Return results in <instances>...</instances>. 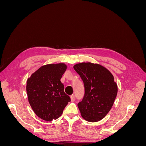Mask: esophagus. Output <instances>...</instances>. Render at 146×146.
Returning a JSON list of instances; mask_svg holds the SVG:
<instances>
[{"instance_id": "obj_1", "label": "esophagus", "mask_w": 146, "mask_h": 146, "mask_svg": "<svg viewBox=\"0 0 146 146\" xmlns=\"http://www.w3.org/2000/svg\"><path fill=\"white\" fill-rule=\"evenodd\" d=\"M70 100H71V102H74V100H75V96H74V95H71L70 96Z\"/></svg>"}]
</instances>
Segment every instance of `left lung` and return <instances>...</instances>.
Instances as JSON below:
<instances>
[{"label": "left lung", "instance_id": "left-lung-1", "mask_svg": "<svg viewBox=\"0 0 146 146\" xmlns=\"http://www.w3.org/2000/svg\"><path fill=\"white\" fill-rule=\"evenodd\" d=\"M74 69L85 86V95L78 104L82 117L91 122L102 120L112 108L117 93L113 74L103 66L90 62L76 64Z\"/></svg>", "mask_w": 146, "mask_h": 146}]
</instances>
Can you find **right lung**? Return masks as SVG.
Instances as JSON below:
<instances>
[{"instance_id": "obj_1", "label": "right lung", "mask_w": 146, "mask_h": 146, "mask_svg": "<svg viewBox=\"0 0 146 146\" xmlns=\"http://www.w3.org/2000/svg\"><path fill=\"white\" fill-rule=\"evenodd\" d=\"M66 69L67 66L63 63L46 64L27 79L29 102L35 113L42 120L58 119L70 101L60 81Z\"/></svg>"}]
</instances>
